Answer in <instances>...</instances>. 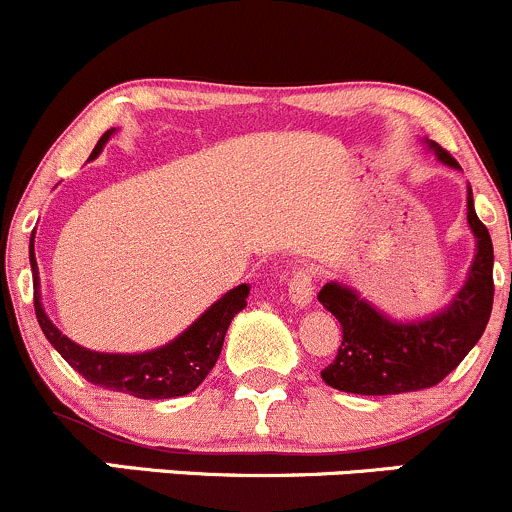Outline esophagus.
Returning a JSON list of instances; mask_svg holds the SVG:
<instances>
[{"mask_svg": "<svg viewBox=\"0 0 512 512\" xmlns=\"http://www.w3.org/2000/svg\"><path fill=\"white\" fill-rule=\"evenodd\" d=\"M287 292H289V299H292V304H297V307H307V304L312 302V294H314L312 270H307V267H297V270L292 272V277H289Z\"/></svg>", "mask_w": 512, "mask_h": 512, "instance_id": "1", "label": "esophagus"}]
</instances>
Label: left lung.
Returning a JSON list of instances; mask_svg holds the SVG:
<instances>
[{"instance_id": "8db88e82", "label": "left lung", "mask_w": 512, "mask_h": 512, "mask_svg": "<svg viewBox=\"0 0 512 512\" xmlns=\"http://www.w3.org/2000/svg\"><path fill=\"white\" fill-rule=\"evenodd\" d=\"M448 168H461L436 141H426ZM468 225L476 235V257L466 285L446 309L418 322H394L361 299L352 287L327 282L317 299L342 324L337 359L322 371L324 384L361 396L406 394L431 389L446 379L483 337L493 309V242L478 220L468 188Z\"/></svg>"}]
</instances>
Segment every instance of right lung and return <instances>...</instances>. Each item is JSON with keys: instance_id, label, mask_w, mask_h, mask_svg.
I'll return each instance as SVG.
<instances>
[{"instance_id": "obj_1", "label": "right lung", "mask_w": 512, "mask_h": 512, "mask_svg": "<svg viewBox=\"0 0 512 512\" xmlns=\"http://www.w3.org/2000/svg\"><path fill=\"white\" fill-rule=\"evenodd\" d=\"M113 131L116 128L103 133L101 141L96 143L94 153H91V160L103 151ZM29 262H32L34 275V312L36 319H39L41 332L49 339L51 347L94 386L123 391V394L136 396V399H175V396H185L198 389L215 366V361H218L220 352H223L225 334L232 317L247 307V294H250L247 285H237L235 289H230L213 307L205 309L180 337H175L165 347L153 349V352L103 354L91 352V349H84L76 342H71L46 317L44 307H41L34 235L29 240Z\"/></svg>"}]
</instances>
